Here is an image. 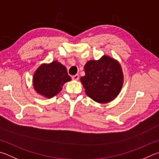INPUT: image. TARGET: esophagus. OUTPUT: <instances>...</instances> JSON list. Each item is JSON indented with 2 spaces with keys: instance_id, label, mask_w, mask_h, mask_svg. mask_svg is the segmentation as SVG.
I'll use <instances>...</instances> for the list:
<instances>
[{
  "instance_id": "obj_1",
  "label": "esophagus",
  "mask_w": 159,
  "mask_h": 159,
  "mask_svg": "<svg viewBox=\"0 0 159 159\" xmlns=\"http://www.w3.org/2000/svg\"><path fill=\"white\" fill-rule=\"evenodd\" d=\"M71 79H72V80H78L79 79V76L78 74H76V75H74V76H72Z\"/></svg>"
}]
</instances>
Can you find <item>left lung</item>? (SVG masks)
I'll use <instances>...</instances> for the list:
<instances>
[{
  "label": "left lung",
  "instance_id": "8db88e82",
  "mask_svg": "<svg viewBox=\"0 0 159 159\" xmlns=\"http://www.w3.org/2000/svg\"><path fill=\"white\" fill-rule=\"evenodd\" d=\"M84 76L80 78L88 97L98 103H108L117 96L123 84L120 65L104 56L98 61L86 63Z\"/></svg>",
  "mask_w": 159,
  "mask_h": 159
}]
</instances>
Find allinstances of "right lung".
Instances as JSON below:
<instances>
[{
  "label": "right lung",
  "instance_id": "right-lung-1",
  "mask_svg": "<svg viewBox=\"0 0 159 159\" xmlns=\"http://www.w3.org/2000/svg\"><path fill=\"white\" fill-rule=\"evenodd\" d=\"M70 80L71 77L65 66L54 61L37 69L33 76V85L37 92L51 98L59 93L64 83Z\"/></svg>",
  "mask_w": 159,
  "mask_h": 159
}]
</instances>
